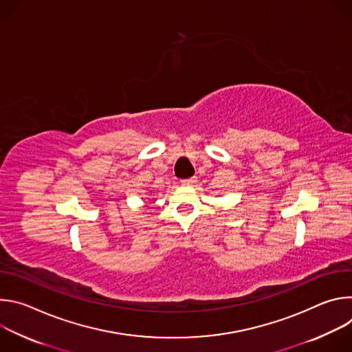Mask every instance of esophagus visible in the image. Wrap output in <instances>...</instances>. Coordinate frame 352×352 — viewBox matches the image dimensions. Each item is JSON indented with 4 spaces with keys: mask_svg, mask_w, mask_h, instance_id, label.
Returning <instances> with one entry per match:
<instances>
[{
    "mask_svg": "<svg viewBox=\"0 0 352 352\" xmlns=\"http://www.w3.org/2000/svg\"><path fill=\"white\" fill-rule=\"evenodd\" d=\"M197 182V178L196 177H192V178H188V179H184L181 184L184 185V186H193Z\"/></svg>",
    "mask_w": 352,
    "mask_h": 352,
    "instance_id": "34e87169",
    "label": "esophagus"
}]
</instances>
